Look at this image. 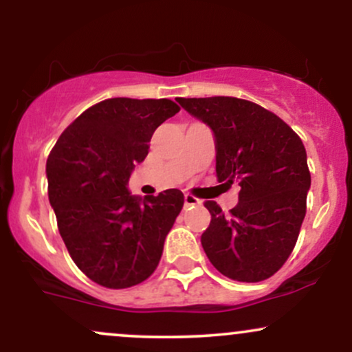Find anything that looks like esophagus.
Here are the masks:
<instances>
[{
    "label": "esophagus",
    "instance_id": "obj_1",
    "mask_svg": "<svg viewBox=\"0 0 352 352\" xmlns=\"http://www.w3.org/2000/svg\"><path fill=\"white\" fill-rule=\"evenodd\" d=\"M184 204H185V207H193V205H200L201 200L195 199V197L188 195V193H187V195L184 197Z\"/></svg>",
    "mask_w": 352,
    "mask_h": 352
}]
</instances>
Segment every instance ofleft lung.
<instances>
[{
	"label": "left lung",
	"mask_w": 352,
	"mask_h": 352,
	"mask_svg": "<svg viewBox=\"0 0 352 352\" xmlns=\"http://www.w3.org/2000/svg\"><path fill=\"white\" fill-rule=\"evenodd\" d=\"M190 116L212 129L217 177L240 185L238 204L223 215L207 201L212 220L201 246L212 265L236 281H263L288 260L311 187L301 139L273 112L236 98H177Z\"/></svg>",
	"instance_id": "obj_1"
}]
</instances>
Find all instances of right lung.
<instances>
[{"label":"right lung","instance_id":"1","mask_svg":"<svg viewBox=\"0 0 352 352\" xmlns=\"http://www.w3.org/2000/svg\"><path fill=\"white\" fill-rule=\"evenodd\" d=\"M180 107L168 99L114 98L84 111L46 162L47 195L64 245L78 268L106 288H129L159 265L184 193L129 192L152 134Z\"/></svg>","mask_w":352,"mask_h":352}]
</instances>
